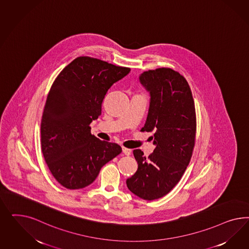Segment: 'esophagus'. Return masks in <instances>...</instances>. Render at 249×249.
<instances>
[{
  "instance_id": "obj_1",
  "label": "esophagus",
  "mask_w": 249,
  "mask_h": 249,
  "mask_svg": "<svg viewBox=\"0 0 249 249\" xmlns=\"http://www.w3.org/2000/svg\"><path fill=\"white\" fill-rule=\"evenodd\" d=\"M122 152L125 154V155H127V156H128V155H130L131 154V150H129V149H127V148H122Z\"/></svg>"
}]
</instances>
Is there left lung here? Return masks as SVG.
<instances>
[{
  "mask_svg": "<svg viewBox=\"0 0 249 249\" xmlns=\"http://www.w3.org/2000/svg\"><path fill=\"white\" fill-rule=\"evenodd\" d=\"M140 82L151 97L142 131L154 132L155 149L149 157L133 151L138 170L126 183L132 194L151 201L174 188L188 166L196 141V107L188 82L171 68L143 72Z\"/></svg>",
  "mask_w": 249,
  "mask_h": 249,
  "instance_id": "8db88e82",
  "label": "left lung"
}]
</instances>
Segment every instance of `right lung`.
I'll return each mask as SVG.
<instances>
[{"label":"right lung","mask_w":249,"mask_h":249,"mask_svg":"<svg viewBox=\"0 0 249 249\" xmlns=\"http://www.w3.org/2000/svg\"><path fill=\"white\" fill-rule=\"evenodd\" d=\"M130 69L80 56L57 75L41 121V148L51 174L62 186L85 188L100 169L121 153L116 143L100 141L89 124L101 115L107 90Z\"/></svg>","instance_id":"1"}]
</instances>
